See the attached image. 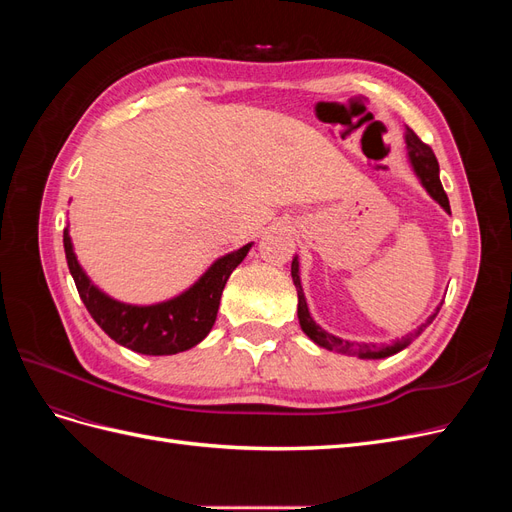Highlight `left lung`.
Instances as JSON below:
<instances>
[{
  "label": "left lung",
  "instance_id": "left-lung-1",
  "mask_svg": "<svg viewBox=\"0 0 512 512\" xmlns=\"http://www.w3.org/2000/svg\"><path fill=\"white\" fill-rule=\"evenodd\" d=\"M406 145H408V158H410V164L414 168L416 177L421 179L423 188L427 190V194L436 200V203L446 211L451 213V205H448V196L442 188L440 183V166H438V160L436 156H433V151L429 145H425L421 138H418L410 128L406 130ZM290 273H292V282L294 286H297V294H299V324L303 333L312 339L314 344L327 348V350H333V352H342V354H348V356H359V359H384V356H391V354H397L399 350H404L410 342H412V335L404 337L401 342H395L391 346H376V344H356V342H348V339H342V337H335L331 335L329 331H324L322 327H318V324L314 322V318L309 316V309H307V301H305V294H303V286H301V277H299V258L294 256L292 258V267H290ZM442 303L436 307V312H433L425 324H421L414 331V337L421 335V331L427 327V324L438 316Z\"/></svg>",
  "mask_w": 512,
  "mask_h": 512
}]
</instances>
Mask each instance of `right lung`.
Here are the masks:
<instances>
[{"label":"right lung","instance_id":"obj_1","mask_svg":"<svg viewBox=\"0 0 512 512\" xmlns=\"http://www.w3.org/2000/svg\"><path fill=\"white\" fill-rule=\"evenodd\" d=\"M250 247L252 243H247L237 252L215 260L194 286L175 299L156 305H128L111 299L98 286L91 284L79 260H76L70 232L64 228L68 269L91 318L117 344L151 356L177 354L203 342L215 318H218L222 290L228 277L241 265Z\"/></svg>","mask_w":512,"mask_h":512}]
</instances>
